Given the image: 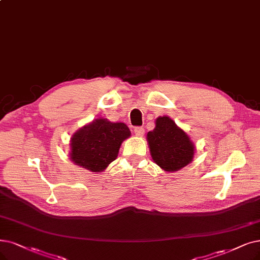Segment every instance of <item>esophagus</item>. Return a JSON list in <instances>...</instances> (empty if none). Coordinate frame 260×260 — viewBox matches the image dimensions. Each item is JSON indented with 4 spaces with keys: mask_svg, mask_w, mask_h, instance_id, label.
Instances as JSON below:
<instances>
[{
    "mask_svg": "<svg viewBox=\"0 0 260 260\" xmlns=\"http://www.w3.org/2000/svg\"><path fill=\"white\" fill-rule=\"evenodd\" d=\"M134 133H136L137 137H143L145 133V130L143 127H137V128H134Z\"/></svg>",
    "mask_w": 260,
    "mask_h": 260,
    "instance_id": "34e87169",
    "label": "esophagus"
}]
</instances>
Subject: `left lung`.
<instances>
[{"label":"left lung","mask_w":260,"mask_h":260,"mask_svg":"<svg viewBox=\"0 0 260 260\" xmlns=\"http://www.w3.org/2000/svg\"><path fill=\"white\" fill-rule=\"evenodd\" d=\"M147 142L152 160L165 172L179 171L193 160V142L169 116L155 119L154 129L147 133Z\"/></svg>","instance_id":"left-lung-1"}]
</instances>
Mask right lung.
Wrapping results in <instances>:
<instances>
[{"instance_id": "add662e5", "label": "right lung", "mask_w": 260, "mask_h": 260, "mask_svg": "<svg viewBox=\"0 0 260 260\" xmlns=\"http://www.w3.org/2000/svg\"><path fill=\"white\" fill-rule=\"evenodd\" d=\"M131 136L127 124L97 118L79 129L70 140V160L90 172L100 173L117 158L121 143Z\"/></svg>"}]
</instances>
